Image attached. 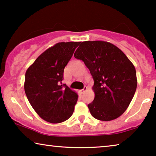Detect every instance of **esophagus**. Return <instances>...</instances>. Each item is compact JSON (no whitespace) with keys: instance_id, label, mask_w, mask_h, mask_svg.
<instances>
[{"instance_id":"obj_1","label":"esophagus","mask_w":156,"mask_h":156,"mask_svg":"<svg viewBox=\"0 0 156 156\" xmlns=\"http://www.w3.org/2000/svg\"><path fill=\"white\" fill-rule=\"evenodd\" d=\"M87 87L86 86H85V87H84V88H83V90H80V94H83V93H84L87 90Z\"/></svg>"}]
</instances>
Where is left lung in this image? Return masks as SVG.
I'll return each instance as SVG.
<instances>
[{
    "instance_id": "1",
    "label": "left lung",
    "mask_w": 156,
    "mask_h": 156,
    "mask_svg": "<svg viewBox=\"0 0 156 156\" xmlns=\"http://www.w3.org/2000/svg\"><path fill=\"white\" fill-rule=\"evenodd\" d=\"M90 70L95 98L87 105L94 118L111 121L128 108L137 87L134 66L122 50L104 41H83L74 54Z\"/></svg>"
}]
</instances>
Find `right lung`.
Returning a JSON list of instances; mask_svg holds the SVG:
<instances>
[{"label":"right lung","mask_w":156,"mask_h":156,"mask_svg":"<svg viewBox=\"0 0 156 156\" xmlns=\"http://www.w3.org/2000/svg\"><path fill=\"white\" fill-rule=\"evenodd\" d=\"M80 42H59L44 51L25 73V91L39 117L56 124L73 115L78 94L62 84L63 71Z\"/></svg>","instance_id":"obj_1"}]
</instances>
